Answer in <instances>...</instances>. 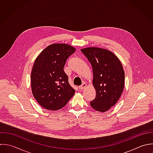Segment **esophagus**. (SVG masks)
Wrapping results in <instances>:
<instances>
[{"label": "esophagus", "mask_w": 153, "mask_h": 153, "mask_svg": "<svg viewBox=\"0 0 153 153\" xmlns=\"http://www.w3.org/2000/svg\"><path fill=\"white\" fill-rule=\"evenodd\" d=\"M86 84L85 83H83L82 85H80V86H79V89H80V90H82V89H83V88H85L86 87Z\"/></svg>", "instance_id": "1"}]
</instances>
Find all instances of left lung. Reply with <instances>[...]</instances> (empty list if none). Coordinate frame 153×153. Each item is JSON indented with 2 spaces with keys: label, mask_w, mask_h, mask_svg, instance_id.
I'll return each mask as SVG.
<instances>
[{
  "label": "left lung",
  "mask_w": 153,
  "mask_h": 153,
  "mask_svg": "<svg viewBox=\"0 0 153 153\" xmlns=\"http://www.w3.org/2000/svg\"><path fill=\"white\" fill-rule=\"evenodd\" d=\"M81 52L91 64L95 98L91 101L95 110L105 112L120 98L125 85V72L119 58L110 51L99 48H86Z\"/></svg>",
  "instance_id": "1"
}]
</instances>
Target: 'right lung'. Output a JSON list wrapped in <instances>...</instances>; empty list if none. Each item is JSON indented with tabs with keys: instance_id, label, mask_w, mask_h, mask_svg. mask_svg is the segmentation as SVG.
<instances>
[{
	"instance_id": "obj_1",
	"label": "right lung",
	"mask_w": 153,
	"mask_h": 153,
	"mask_svg": "<svg viewBox=\"0 0 153 153\" xmlns=\"http://www.w3.org/2000/svg\"><path fill=\"white\" fill-rule=\"evenodd\" d=\"M76 49L67 44H52L36 59L31 73L32 93L43 108L57 110L73 97L75 90L70 85L64 67Z\"/></svg>"
}]
</instances>
